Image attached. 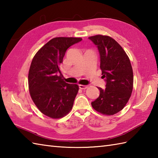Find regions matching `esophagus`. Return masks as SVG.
I'll list each match as a JSON object with an SVG mask.
<instances>
[{
    "mask_svg": "<svg viewBox=\"0 0 158 158\" xmlns=\"http://www.w3.org/2000/svg\"><path fill=\"white\" fill-rule=\"evenodd\" d=\"M79 88L81 89H85L86 88H88V85H79Z\"/></svg>",
    "mask_w": 158,
    "mask_h": 158,
    "instance_id": "esophagus-1",
    "label": "esophagus"
}]
</instances>
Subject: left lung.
I'll list each match as a JSON object with an SVG mask.
<instances>
[{
	"label": "left lung",
	"mask_w": 158,
	"mask_h": 158,
	"mask_svg": "<svg viewBox=\"0 0 158 158\" xmlns=\"http://www.w3.org/2000/svg\"><path fill=\"white\" fill-rule=\"evenodd\" d=\"M88 39L98 49L100 69L106 81L105 89L98 88L100 95L92 106L96 111L112 115L123 109L132 94V65L125 51L111 37L98 35Z\"/></svg>",
	"instance_id": "8db88e82"
}]
</instances>
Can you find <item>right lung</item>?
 <instances>
[{
	"instance_id": "obj_1",
	"label": "right lung",
	"mask_w": 158,
	"mask_h": 158,
	"mask_svg": "<svg viewBox=\"0 0 158 158\" xmlns=\"http://www.w3.org/2000/svg\"><path fill=\"white\" fill-rule=\"evenodd\" d=\"M81 41V38H53L32 59L28 73L30 94L40 111L51 118H61L73 108L79 86L63 81L60 64L67 49Z\"/></svg>"
}]
</instances>
